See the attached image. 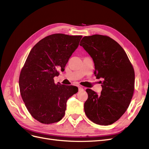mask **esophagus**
I'll return each instance as SVG.
<instances>
[{
    "mask_svg": "<svg viewBox=\"0 0 149 149\" xmlns=\"http://www.w3.org/2000/svg\"><path fill=\"white\" fill-rule=\"evenodd\" d=\"M78 89H79V91H83V88L81 87V86H78Z\"/></svg>",
    "mask_w": 149,
    "mask_h": 149,
    "instance_id": "1",
    "label": "esophagus"
}]
</instances>
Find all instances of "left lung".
Instances as JSON below:
<instances>
[{
	"label": "left lung",
	"mask_w": 149,
	"mask_h": 149,
	"mask_svg": "<svg viewBox=\"0 0 149 149\" xmlns=\"http://www.w3.org/2000/svg\"><path fill=\"white\" fill-rule=\"evenodd\" d=\"M79 45L93 58L96 78L103 79L100 95L91 89L86 90L88 97L84 105L85 114L94 123L111 125L125 113L131 101L134 68L124 49L107 36H86Z\"/></svg>",
	"instance_id": "left-lung-1"
}]
</instances>
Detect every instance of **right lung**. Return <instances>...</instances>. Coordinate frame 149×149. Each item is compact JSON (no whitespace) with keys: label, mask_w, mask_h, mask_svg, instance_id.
Instances as JSON below:
<instances>
[{"label":"right lung","mask_w":149,"mask_h":149,"mask_svg":"<svg viewBox=\"0 0 149 149\" xmlns=\"http://www.w3.org/2000/svg\"><path fill=\"white\" fill-rule=\"evenodd\" d=\"M82 36L55 33L42 39L31 49L19 77L20 92L26 109L42 124L60 121L68 98L78 91L74 86L55 84L58 70L65 67Z\"/></svg>","instance_id":"add662e5"}]
</instances>
